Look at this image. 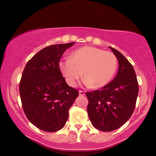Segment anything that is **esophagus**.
Instances as JSON below:
<instances>
[{
    "label": "esophagus",
    "instance_id": "1",
    "mask_svg": "<svg viewBox=\"0 0 156 156\" xmlns=\"http://www.w3.org/2000/svg\"><path fill=\"white\" fill-rule=\"evenodd\" d=\"M79 95L80 96H84V95H85V93H84L83 91H79Z\"/></svg>",
    "mask_w": 156,
    "mask_h": 156
}]
</instances>
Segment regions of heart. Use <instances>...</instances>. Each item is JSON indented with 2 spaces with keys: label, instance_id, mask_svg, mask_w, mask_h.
Returning <instances> with one entry per match:
<instances>
[{
  "label": "heart",
  "instance_id": "obj_1",
  "mask_svg": "<svg viewBox=\"0 0 156 156\" xmlns=\"http://www.w3.org/2000/svg\"><path fill=\"white\" fill-rule=\"evenodd\" d=\"M117 68L114 53L92 46H84L73 52L69 59L61 61L59 69L66 82L75 87L83 76V83L94 89L101 88L112 79Z\"/></svg>",
  "mask_w": 156,
  "mask_h": 156
}]
</instances>
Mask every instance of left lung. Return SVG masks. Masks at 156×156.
<instances>
[{"instance_id": "8db88e82", "label": "left lung", "mask_w": 156, "mask_h": 156, "mask_svg": "<svg viewBox=\"0 0 156 156\" xmlns=\"http://www.w3.org/2000/svg\"><path fill=\"white\" fill-rule=\"evenodd\" d=\"M119 62L115 78L103 88L87 92V112L93 126L101 131L117 130L133 114L139 93L135 70L120 52L112 47Z\"/></svg>"}]
</instances>
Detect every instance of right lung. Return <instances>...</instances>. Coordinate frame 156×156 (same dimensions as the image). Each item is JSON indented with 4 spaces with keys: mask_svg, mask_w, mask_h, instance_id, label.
Returning a JSON list of instances; mask_svg holds the SVG:
<instances>
[{
    "mask_svg": "<svg viewBox=\"0 0 156 156\" xmlns=\"http://www.w3.org/2000/svg\"><path fill=\"white\" fill-rule=\"evenodd\" d=\"M75 42L41 50L28 61L20 83V94L27 118L39 129L55 132L64 128L78 91L67 85L59 69L64 51Z\"/></svg>",
    "mask_w": 156,
    "mask_h": 156,
    "instance_id": "obj_1",
    "label": "right lung"
}]
</instances>
